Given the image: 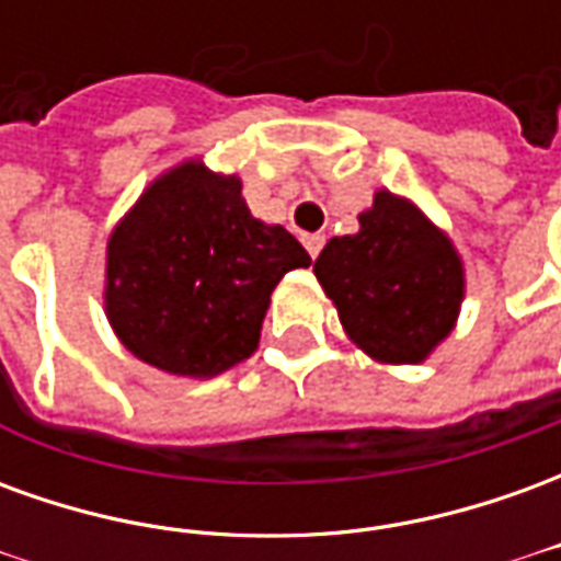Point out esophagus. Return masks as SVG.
Wrapping results in <instances>:
<instances>
[{
	"instance_id": "34e87169",
	"label": "esophagus",
	"mask_w": 561,
	"mask_h": 561,
	"mask_svg": "<svg viewBox=\"0 0 561 561\" xmlns=\"http://www.w3.org/2000/svg\"><path fill=\"white\" fill-rule=\"evenodd\" d=\"M304 245H306V252H309V255L318 257V252H321V245H324V237H321V233H306Z\"/></svg>"
}]
</instances>
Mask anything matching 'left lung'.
I'll use <instances>...</instances> for the list:
<instances>
[{
  "mask_svg": "<svg viewBox=\"0 0 561 561\" xmlns=\"http://www.w3.org/2000/svg\"><path fill=\"white\" fill-rule=\"evenodd\" d=\"M348 340L381 364H421L454 330L466 294L457 249L412 201L376 192L360 231L316 261Z\"/></svg>",
  "mask_w": 561,
  "mask_h": 561,
  "instance_id": "obj_1",
  "label": "left lung"
}]
</instances>
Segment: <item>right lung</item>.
<instances>
[{
    "instance_id": "obj_1",
    "label": "right lung",
    "mask_w": 561,
    "mask_h": 561,
    "mask_svg": "<svg viewBox=\"0 0 561 561\" xmlns=\"http://www.w3.org/2000/svg\"><path fill=\"white\" fill-rule=\"evenodd\" d=\"M312 257L255 219L243 183L183 161L140 195L107 240V321L161 373L219 376L257 348L270 294Z\"/></svg>"
}]
</instances>
